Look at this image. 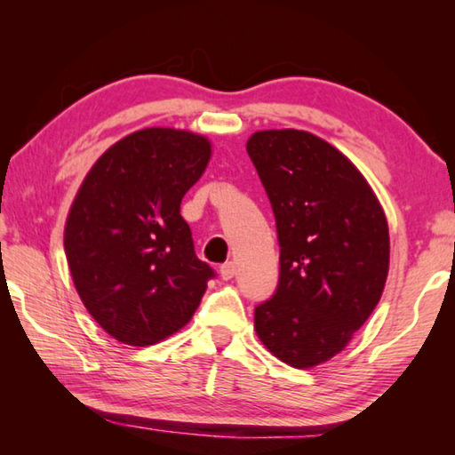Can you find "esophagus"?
<instances>
[{"label":"esophagus","instance_id":"obj_1","mask_svg":"<svg viewBox=\"0 0 455 455\" xmlns=\"http://www.w3.org/2000/svg\"><path fill=\"white\" fill-rule=\"evenodd\" d=\"M236 275V266L235 262H227L220 266V277L225 279V282H228V279H233Z\"/></svg>","mask_w":455,"mask_h":455}]
</instances>
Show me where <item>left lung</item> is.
I'll return each instance as SVG.
<instances>
[{"label":"left lung","instance_id":"1","mask_svg":"<svg viewBox=\"0 0 455 455\" xmlns=\"http://www.w3.org/2000/svg\"><path fill=\"white\" fill-rule=\"evenodd\" d=\"M246 150L279 240V283L256 307L254 328L277 360L308 370L340 354L379 303L387 217L362 172L313 132L258 131Z\"/></svg>","mask_w":455,"mask_h":455}]
</instances>
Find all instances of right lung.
<instances>
[{
  "instance_id": "1",
  "label": "right lung",
  "mask_w": 455,
  "mask_h": 455,
  "mask_svg": "<svg viewBox=\"0 0 455 455\" xmlns=\"http://www.w3.org/2000/svg\"><path fill=\"white\" fill-rule=\"evenodd\" d=\"M211 152L203 134L150 127L115 142L85 173L64 250L84 307L115 340H166L191 321L215 277L180 215Z\"/></svg>"
}]
</instances>
